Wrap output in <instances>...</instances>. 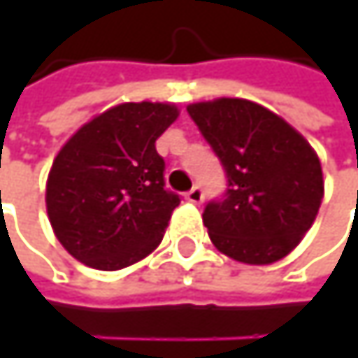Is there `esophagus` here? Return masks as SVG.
I'll list each match as a JSON object with an SVG mask.
<instances>
[{"label": "esophagus", "instance_id": "esophagus-1", "mask_svg": "<svg viewBox=\"0 0 358 358\" xmlns=\"http://www.w3.org/2000/svg\"><path fill=\"white\" fill-rule=\"evenodd\" d=\"M186 201L192 203V205H201V203H203V190H201V186H192V188L186 192Z\"/></svg>", "mask_w": 358, "mask_h": 358}]
</instances>
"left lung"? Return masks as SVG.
Here are the masks:
<instances>
[{
	"instance_id": "1",
	"label": "left lung",
	"mask_w": 358,
	"mask_h": 358,
	"mask_svg": "<svg viewBox=\"0 0 358 358\" xmlns=\"http://www.w3.org/2000/svg\"><path fill=\"white\" fill-rule=\"evenodd\" d=\"M188 115L220 157L228 190L209 201L203 224L215 249L269 265L313 226L323 199L317 153L288 122L247 99L192 103Z\"/></svg>"
}]
</instances>
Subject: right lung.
<instances>
[{"label": "right lung", "instance_id": "1", "mask_svg": "<svg viewBox=\"0 0 358 358\" xmlns=\"http://www.w3.org/2000/svg\"><path fill=\"white\" fill-rule=\"evenodd\" d=\"M176 117L172 103H122L59 149L45 203L57 241L74 259L115 271L157 249L180 196L166 188L155 141Z\"/></svg>", "mask_w": 358, "mask_h": 358}]
</instances>
